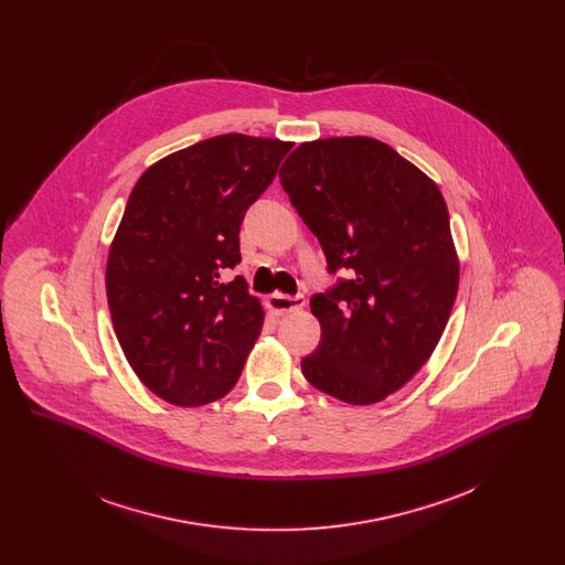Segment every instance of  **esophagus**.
Listing matches in <instances>:
<instances>
[{
	"label": "esophagus",
	"mask_w": 565,
	"mask_h": 565,
	"mask_svg": "<svg viewBox=\"0 0 565 565\" xmlns=\"http://www.w3.org/2000/svg\"><path fill=\"white\" fill-rule=\"evenodd\" d=\"M267 305H269L273 313L286 316V313H292V311H300L305 307V296H288L275 292V295L269 296Z\"/></svg>",
	"instance_id": "34e87169"
}]
</instances>
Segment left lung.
<instances>
[{"instance_id":"obj_1","label":"left lung","mask_w":565,"mask_h":565,"mask_svg":"<svg viewBox=\"0 0 565 565\" xmlns=\"http://www.w3.org/2000/svg\"><path fill=\"white\" fill-rule=\"evenodd\" d=\"M279 178L328 269L351 273L311 298L322 339L302 375L343 403H381L430 360L456 302L447 203L422 169L362 135L300 143Z\"/></svg>"}]
</instances>
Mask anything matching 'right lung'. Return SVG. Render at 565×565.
<instances>
[{"label": "right lung", "instance_id": "right-lung-1", "mask_svg": "<svg viewBox=\"0 0 565 565\" xmlns=\"http://www.w3.org/2000/svg\"><path fill=\"white\" fill-rule=\"evenodd\" d=\"M295 143L228 134L150 164L106 267L109 316L139 381L175 406L226 396L265 322L243 277L239 226Z\"/></svg>", "mask_w": 565, "mask_h": 565}]
</instances>
